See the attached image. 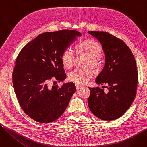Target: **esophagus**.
Segmentation results:
<instances>
[{"label":"esophagus","mask_w":147,"mask_h":147,"mask_svg":"<svg viewBox=\"0 0 147 147\" xmlns=\"http://www.w3.org/2000/svg\"><path fill=\"white\" fill-rule=\"evenodd\" d=\"M82 87V86H80V85H79V84H76V89L77 90L80 89Z\"/></svg>","instance_id":"esophagus-1"}]
</instances>
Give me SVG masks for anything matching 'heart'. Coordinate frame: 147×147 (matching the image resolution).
<instances>
[{"mask_svg": "<svg viewBox=\"0 0 147 147\" xmlns=\"http://www.w3.org/2000/svg\"><path fill=\"white\" fill-rule=\"evenodd\" d=\"M78 54L86 57L84 66L97 69L100 65V57L102 48L100 45L93 40H86L80 43L76 47ZM61 61L64 67L71 68L76 59L73 51L69 48L65 49L62 53ZM93 76V72L89 68H77L68 74V80L78 84L87 83Z\"/></svg>", "mask_w": 147, "mask_h": 147, "instance_id": "1", "label": "heart"}]
</instances>
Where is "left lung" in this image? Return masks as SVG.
<instances>
[{
    "instance_id": "8db88e82",
    "label": "left lung",
    "mask_w": 147,
    "mask_h": 147,
    "mask_svg": "<svg viewBox=\"0 0 147 147\" xmlns=\"http://www.w3.org/2000/svg\"><path fill=\"white\" fill-rule=\"evenodd\" d=\"M88 33L101 43L105 57L102 71L96 78L98 84H106L109 89L89 88L88 106L95 116L111 121L120 117L132 105L136 94L138 74L133 53L120 38L107 32Z\"/></svg>"
}]
</instances>
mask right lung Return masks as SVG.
Here are the masks:
<instances>
[{
	"instance_id": "1",
	"label": "right lung",
	"mask_w": 147,
	"mask_h": 147,
	"mask_svg": "<svg viewBox=\"0 0 147 147\" xmlns=\"http://www.w3.org/2000/svg\"><path fill=\"white\" fill-rule=\"evenodd\" d=\"M82 34L63 30L42 33L26 44L15 61L12 73L14 90L22 110L33 120L48 123L65 111L76 91L75 84L49 88L47 83L66 78L61 55Z\"/></svg>"
}]
</instances>
